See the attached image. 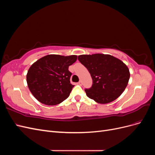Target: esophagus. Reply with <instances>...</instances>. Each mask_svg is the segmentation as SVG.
Returning a JSON list of instances; mask_svg holds the SVG:
<instances>
[{
  "label": "esophagus",
  "mask_w": 155,
  "mask_h": 155,
  "mask_svg": "<svg viewBox=\"0 0 155 155\" xmlns=\"http://www.w3.org/2000/svg\"><path fill=\"white\" fill-rule=\"evenodd\" d=\"M78 85H82V81H79L78 82Z\"/></svg>",
  "instance_id": "obj_1"
}]
</instances>
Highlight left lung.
Listing matches in <instances>:
<instances>
[{
	"instance_id": "8db88e82",
	"label": "left lung",
	"mask_w": 155,
	"mask_h": 155,
	"mask_svg": "<svg viewBox=\"0 0 155 155\" xmlns=\"http://www.w3.org/2000/svg\"><path fill=\"white\" fill-rule=\"evenodd\" d=\"M78 60L88 70L92 85L85 89L87 96L98 104L116 100L127 86L130 72L121 61L109 54L80 55Z\"/></svg>"
}]
</instances>
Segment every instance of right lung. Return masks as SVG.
<instances>
[{
	"label": "right lung",
	"instance_id": "obj_1",
	"mask_svg": "<svg viewBox=\"0 0 155 155\" xmlns=\"http://www.w3.org/2000/svg\"><path fill=\"white\" fill-rule=\"evenodd\" d=\"M77 55L50 54L31 64L26 75L30 92L39 102L47 105L61 104L69 96L74 85L70 83L68 67Z\"/></svg>",
	"mask_w": 155,
	"mask_h": 155
}]
</instances>
